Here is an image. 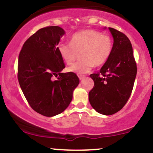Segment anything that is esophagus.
Instances as JSON below:
<instances>
[{
	"mask_svg": "<svg viewBox=\"0 0 153 153\" xmlns=\"http://www.w3.org/2000/svg\"><path fill=\"white\" fill-rule=\"evenodd\" d=\"M78 78H79V79H80V80H82V79H83L84 78H85V75H79Z\"/></svg>",
	"mask_w": 153,
	"mask_h": 153,
	"instance_id": "34e87169",
	"label": "esophagus"
}]
</instances>
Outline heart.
Here are the masks:
<instances>
[{
	"label": "heart",
	"instance_id": "heart-1",
	"mask_svg": "<svg viewBox=\"0 0 153 153\" xmlns=\"http://www.w3.org/2000/svg\"><path fill=\"white\" fill-rule=\"evenodd\" d=\"M112 40L109 35L95 29H84L71 36L70 44H61L58 52L68 65H73L78 54L82 60L68 69V72L82 75L90 72L94 66L101 67L108 61L112 51Z\"/></svg>",
	"mask_w": 153,
	"mask_h": 153
}]
</instances>
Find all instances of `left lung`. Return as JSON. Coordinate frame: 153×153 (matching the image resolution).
Masks as SVG:
<instances>
[{
	"instance_id": "8db88e82",
	"label": "left lung",
	"mask_w": 153,
	"mask_h": 153,
	"mask_svg": "<svg viewBox=\"0 0 153 153\" xmlns=\"http://www.w3.org/2000/svg\"><path fill=\"white\" fill-rule=\"evenodd\" d=\"M108 29L114 38L111 54L99 73L90 75L94 86L88 95L91 106L104 115L117 113L127 103L137 71L130 40L114 28Z\"/></svg>"
}]
</instances>
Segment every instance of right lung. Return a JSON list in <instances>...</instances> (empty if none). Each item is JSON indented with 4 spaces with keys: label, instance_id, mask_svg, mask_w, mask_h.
<instances>
[{
    "label": "right lung",
    "instance_id": "obj_1",
    "mask_svg": "<svg viewBox=\"0 0 153 153\" xmlns=\"http://www.w3.org/2000/svg\"><path fill=\"white\" fill-rule=\"evenodd\" d=\"M64 34L58 26L42 28L27 39L19 55L17 77L23 94L29 106L45 117L64 111L80 82L74 73H61L65 65L57 45Z\"/></svg>",
    "mask_w": 153,
    "mask_h": 153
}]
</instances>
